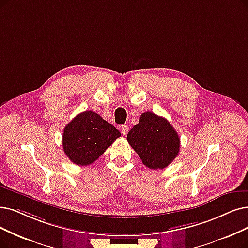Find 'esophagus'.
I'll use <instances>...</instances> for the list:
<instances>
[{
	"mask_svg": "<svg viewBox=\"0 0 248 248\" xmlns=\"http://www.w3.org/2000/svg\"><path fill=\"white\" fill-rule=\"evenodd\" d=\"M120 130H121V133H122L123 135H126V134L128 133V130H129V127H128L127 125H122V126L120 127Z\"/></svg>",
	"mask_w": 248,
	"mask_h": 248,
	"instance_id": "34e87169",
	"label": "esophagus"
}]
</instances>
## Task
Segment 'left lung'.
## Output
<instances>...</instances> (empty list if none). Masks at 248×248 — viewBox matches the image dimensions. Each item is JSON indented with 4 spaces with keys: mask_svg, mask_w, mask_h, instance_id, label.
<instances>
[{
    "mask_svg": "<svg viewBox=\"0 0 248 248\" xmlns=\"http://www.w3.org/2000/svg\"><path fill=\"white\" fill-rule=\"evenodd\" d=\"M127 140L142 163L153 170L164 169L179 154L180 138L167 119L152 112L142 113Z\"/></svg>",
    "mask_w": 248,
    "mask_h": 248,
    "instance_id": "left-lung-1",
    "label": "left lung"
}]
</instances>
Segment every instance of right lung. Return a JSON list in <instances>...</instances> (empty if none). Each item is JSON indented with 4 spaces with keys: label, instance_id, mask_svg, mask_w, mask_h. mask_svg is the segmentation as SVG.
Listing matches in <instances>:
<instances>
[{
    "label": "right lung",
    "instance_id": "obj_1",
    "mask_svg": "<svg viewBox=\"0 0 248 248\" xmlns=\"http://www.w3.org/2000/svg\"><path fill=\"white\" fill-rule=\"evenodd\" d=\"M121 133L93 111L78 114L66 125L63 148L69 160L78 166L95 162Z\"/></svg>",
    "mask_w": 248,
    "mask_h": 248
}]
</instances>
